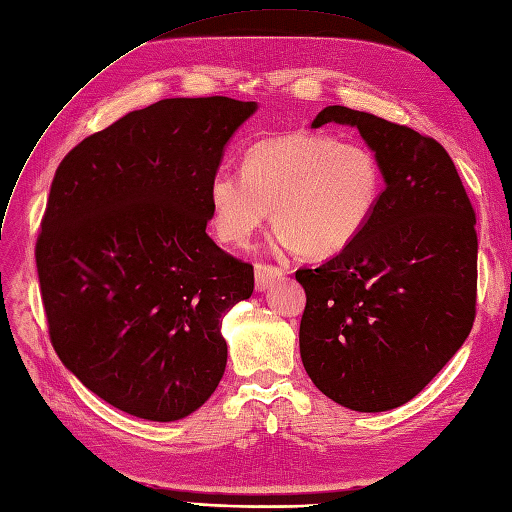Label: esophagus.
Instances as JSON below:
<instances>
[{
    "label": "esophagus",
    "mask_w": 512,
    "mask_h": 512,
    "mask_svg": "<svg viewBox=\"0 0 512 512\" xmlns=\"http://www.w3.org/2000/svg\"><path fill=\"white\" fill-rule=\"evenodd\" d=\"M284 275V271L275 265H267V262H256L254 267V278H256V288L258 290H267L273 286Z\"/></svg>",
    "instance_id": "obj_1"
}]
</instances>
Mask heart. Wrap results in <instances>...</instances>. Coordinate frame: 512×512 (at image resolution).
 <instances>
[{"label":"heart","mask_w":512,"mask_h":512,"mask_svg":"<svg viewBox=\"0 0 512 512\" xmlns=\"http://www.w3.org/2000/svg\"><path fill=\"white\" fill-rule=\"evenodd\" d=\"M383 189V165L370 146L325 133H290L247 148L243 174L219 170L209 185V206L217 237L226 243L245 245L273 206L284 245L327 258L364 232Z\"/></svg>","instance_id":"heart-1"}]
</instances>
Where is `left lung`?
Returning a JSON list of instances; mask_svg holds the SVG:
<instances>
[{
  "instance_id": "1",
  "label": "left lung",
  "mask_w": 512,
  "mask_h": 512,
  "mask_svg": "<svg viewBox=\"0 0 512 512\" xmlns=\"http://www.w3.org/2000/svg\"><path fill=\"white\" fill-rule=\"evenodd\" d=\"M351 124L375 150L383 198L364 232L316 269L299 351L325 396L353 411H388L420 394L476 319V213L446 148L375 114L329 105L312 127Z\"/></svg>"
}]
</instances>
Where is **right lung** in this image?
I'll return each instance as SVG.
<instances>
[{
	"instance_id": "obj_1",
	"label": "right lung",
	"mask_w": 512,
	"mask_h": 512,
	"mask_svg": "<svg viewBox=\"0 0 512 512\" xmlns=\"http://www.w3.org/2000/svg\"><path fill=\"white\" fill-rule=\"evenodd\" d=\"M256 112L228 96L165 99L86 137L55 170L36 241L62 364L135 418L181 420L224 377L222 316L254 267L209 234V185Z\"/></svg>"
}]
</instances>
